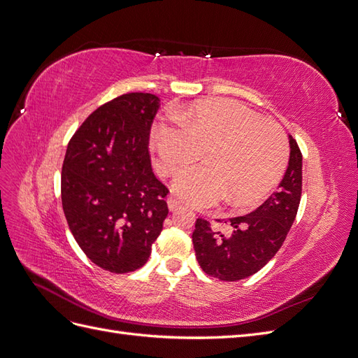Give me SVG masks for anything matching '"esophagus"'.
Wrapping results in <instances>:
<instances>
[{
    "instance_id": "esophagus-1",
    "label": "esophagus",
    "mask_w": 358,
    "mask_h": 358,
    "mask_svg": "<svg viewBox=\"0 0 358 358\" xmlns=\"http://www.w3.org/2000/svg\"><path fill=\"white\" fill-rule=\"evenodd\" d=\"M167 203H169V209H170V210H176L178 208H180V206H182V203L179 201V199H176L175 196H170L169 200H167Z\"/></svg>"
}]
</instances>
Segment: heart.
<instances>
[{"instance_id":"1","label":"heart","mask_w":358,"mask_h":358,"mask_svg":"<svg viewBox=\"0 0 358 358\" xmlns=\"http://www.w3.org/2000/svg\"><path fill=\"white\" fill-rule=\"evenodd\" d=\"M162 176L175 178L179 196L196 208L227 199L233 209L263 199L282 176L288 161L287 136L278 124L231 100L192 104L179 117L159 121L150 136Z\"/></svg>"}]
</instances>
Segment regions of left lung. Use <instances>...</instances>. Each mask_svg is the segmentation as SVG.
Instances as JSON below:
<instances>
[{"label": "left lung", "mask_w": 358, "mask_h": 358, "mask_svg": "<svg viewBox=\"0 0 358 358\" xmlns=\"http://www.w3.org/2000/svg\"><path fill=\"white\" fill-rule=\"evenodd\" d=\"M289 148L288 169L278 191L252 213L230 218V236L213 231L209 221L197 220L192 243L204 273L227 282L245 279L262 270L282 246L301 197V152L291 136Z\"/></svg>", "instance_id": "8db88e82"}]
</instances>
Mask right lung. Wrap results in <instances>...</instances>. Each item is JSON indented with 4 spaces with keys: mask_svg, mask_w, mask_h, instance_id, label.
<instances>
[{
    "mask_svg": "<svg viewBox=\"0 0 358 358\" xmlns=\"http://www.w3.org/2000/svg\"><path fill=\"white\" fill-rule=\"evenodd\" d=\"M154 94L129 92L100 106L69 142L61 200L76 242L112 273L145 266L169 213V188L150 167Z\"/></svg>",
    "mask_w": 358,
    "mask_h": 358,
    "instance_id": "right-lung-1",
    "label": "right lung"
}]
</instances>
